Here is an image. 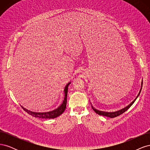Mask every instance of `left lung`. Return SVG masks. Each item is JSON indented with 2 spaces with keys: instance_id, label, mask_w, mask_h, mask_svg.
<instances>
[{
  "instance_id": "left-lung-1",
  "label": "left lung",
  "mask_w": 150,
  "mask_h": 150,
  "mask_svg": "<svg viewBox=\"0 0 150 150\" xmlns=\"http://www.w3.org/2000/svg\"><path fill=\"white\" fill-rule=\"evenodd\" d=\"M142 83H143V82H142ZM142 86H143V84H142ZM141 90H142V89H140L139 93H140V92H141ZM139 93L138 94V95L137 96V98L138 97ZM137 98H136L133 102H131L128 106L125 107V108H123V109H121V110H119V111H115V112H107V111H100V110H97V109H96L94 107H93V106H92V104H91V107H92V108H93V110L95 112H96L97 113V114H98L99 115H102V116L110 117H111V118H113V117H117V116H118L122 115V113L125 112L126 111L128 110V109H129L131 106H132V104H133L134 103V102L136 101V99H137Z\"/></svg>"
}]
</instances>
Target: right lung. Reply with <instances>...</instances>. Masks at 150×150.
Segmentation results:
<instances>
[{
  "label": "right lung",
  "mask_w": 150,
  "mask_h": 150,
  "mask_svg": "<svg viewBox=\"0 0 150 150\" xmlns=\"http://www.w3.org/2000/svg\"><path fill=\"white\" fill-rule=\"evenodd\" d=\"M71 84V82L68 83L66 86L65 87L64 89V101H63V103H62L61 105L58 107L57 109L51 111H48V112H34V111H32L30 110H27L26 108H24L23 106H22V108L23 110L26 111L30 115L34 116L35 117H39V118H45V119H51V118H55V117H57V116H60L62 115L63 112H64L66 110V104H67V90H68V86Z\"/></svg>",
  "instance_id": "right-lung-1"
}]
</instances>
